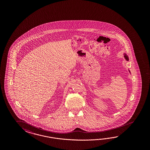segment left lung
Returning <instances> with one entry per match:
<instances>
[{"label":"left lung","mask_w":150,"mask_h":150,"mask_svg":"<svg viewBox=\"0 0 150 150\" xmlns=\"http://www.w3.org/2000/svg\"><path fill=\"white\" fill-rule=\"evenodd\" d=\"M124 58H125V59H126L127 61H129V57H128V56H127V55L126 54H124ZM129 72H130V71H129Z\"/></svg>","instance_id":"left-lung-1"}]
</instances>
